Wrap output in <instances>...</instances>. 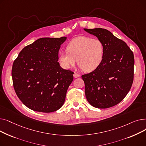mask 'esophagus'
I'll list each match as a JSON object with an SVG mask.
<instances>
[{
  "instance_id": "obj_1",
  "label": "esophagus",
  "mask_w": 146,
  "mask_h": 146,
  "mask_svg": "<svg viewBox=\"0 0 146 146\" xmlns=\"http://www.w3.org/2000/svg\"><path fill=\"white\" fill-rule=\"evenodd\" d=\"M73 77H74V78H78L80 77V74L74 73L73 74Z\"/></svg>"
}]
</instances>
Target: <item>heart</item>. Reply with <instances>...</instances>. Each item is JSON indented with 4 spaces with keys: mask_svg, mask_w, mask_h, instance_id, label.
<instances>
[{
    "mask_svg": "<svg viewBox=\"0 0 146 146\" xmlns=\"http://www.w3.org/2000/svg\"><path fill=\"white\" fill-rule=\"evenodd\" d=\"M67 51L60 50L58 54L61 65L65 68L78 64L85 72H92L101 65L104 56V45L98 38L79 36L67 45Z\"/></svg>",
    "mask_w": 146,
    "mask_h": 146,
    "instance_id": "b5f03b06",
    "label": "heart"
}]
</instances>
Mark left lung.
I'll list each match as a JSON object with an SVG mask.
<instances>
[{
  "label": "left lung",
  "instance_id": "1",
  "mask_svg": "<svg viewBox=\"0 0 146 146\" xmlns=\"http://www.w3.org/2000/svg\"><path fill=\"white\" fill-rule=\"evenodd\" d=\"M104 45L102 62L96 70L82 76L89 103L98 108L119 104L128 93L134 79V58L127 44L108 30L84 28Z\"/></svg>",
  "mask_w": 146,
  "mask_h": 146
}]
</instances>
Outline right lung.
<instances>
[{
    "label": "right lung",
    "instance_id": "right-lung-1",
    "mask_svg": "<svg viewBox=\"0 0 146 146\" xmlns=\"http://www.w3.org/2000/svg\"><path fill=\"white\" fill-rule=\"evenodd\" d=\"M67 39L41 38L22 50L14 61L12 76L18 97L28 108L52 112L64 103L73 72L58 62L60 45Z\"/></svg>",
    "mask_w": 146,
    "mask_h": 146
}]
</instances>
